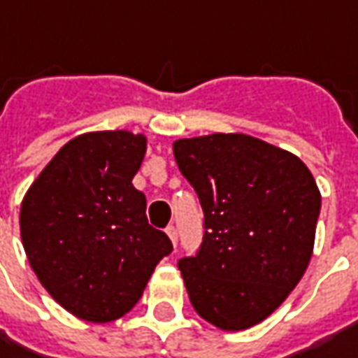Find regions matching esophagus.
<instances>
[{
  "mask_svg": "<svg viewBox=\"0 0 358 358\" xmlns=\"http://www.w3.org/2000/svg\"><path fill=\"white\" fill-rule=\"evenodd\" d=\"M166 234L170 236V241H172V244L176 246L178 244V230H176V226L170 224L168 228H166Z\"/></svg>",
  "mask_w": 358,
  "mask_h": 358,
  "instance_id": "34e87169",
  "label": "esophagus"
}]
</instances>
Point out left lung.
I'll return each instance as SVG.
<instances>
[{
  "label": "left lung",
  "instance_id": "obj_1",
  "mask_svg": "<svg viewBox=\"0 0 358 358\" xmlns=\"http://www.w3.org/2000/svg\"><path fill=\"white\" fill-rule=\"evenodd\" d=\"M182 176L204 210V238L178 268L194 310L222 331L271 317L313 257L320 192L287 150L246 134L174 142Z\"/></svg>",
  "mask_w": 358,
  "mask_h": 358
}]
</instances>
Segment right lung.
I'll use <instances>...</instances> for the list:
<instances>
[{"label":"right lung","instance_id":"1","mask_svg":"<svg viewBox=\"0 0 358 358\" xmlns=\"http://www.w3.org/2000/svg\"><path fill=\"white\" fill-rule=\"evenodd\" d=\"M144 154V134H82L25 192L20 230L27 260L41 287L78 319L112 322L130 313L172 252L132 184Z\"/></svg>","mask_w":358,"mask_h":358}]
</instances>
